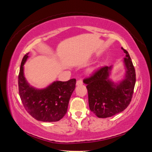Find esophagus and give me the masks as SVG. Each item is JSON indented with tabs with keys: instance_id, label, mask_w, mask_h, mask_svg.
I'll return each mask as SVG.
<instances>
[{
	"instance_id": "obj_1",
	"label": "esophagus",
	"mask_w": 152,
	"mask_h": 152,
	"mask_svg": "<svg viewBox=\"0 0 152 152\" xmlns=\"http://www.w3.org/2000/svg\"><path fill=\"white\" fill-rule=\"evenodd\" d=\"M83 84V82L81 80H77L76 82V85L77 86H80V85H82V84Z\"/></svg>"
}]
</instances>
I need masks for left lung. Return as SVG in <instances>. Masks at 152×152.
Returning <instances> with one entry per match:
<instances>
[{"instance_id":"1","label":"left lung","mask_w":152,"mask_h":152,"mask_svg":"<svg viewBox=\"0 0 152 152\" xmlns=\"http://www.w3.org/2000/svg\"><path fill=\"white\" fill-rule=\"evenodd\" d=\"M123 59L125 74L115 82L109 78L113 66H104L84 80L88 94L89 108L98 117L107 118L123 111L132 101L135 84V70L127 51Z\"/></svg>"}]
</instances>
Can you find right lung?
Listing matches in <instances>:
<instances>
[{"instance_id":"1","label":"right lung","mask_w":152,"mask_h":152,"mask_svg":"<svg viewBox=\"0 0 152 152\" xmlns=\"http://www.w3.org/2000/svg\"><path fill=\"white\" fill-rule=\"evenodd\" d=\"M29 58L25 54L20 64L18 78L19 93L25 110L37 121L56 122L66 114L71 95L75 89V78L66 82L54 81L44 88L31 86L24 75V64Z\"/></svg>"}]
</instances>
